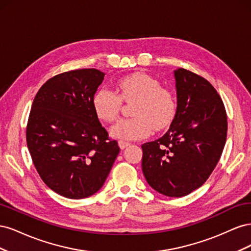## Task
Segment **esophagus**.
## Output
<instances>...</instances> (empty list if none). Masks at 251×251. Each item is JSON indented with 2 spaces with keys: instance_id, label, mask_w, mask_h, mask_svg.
Listing matches in <instances>:
<instances>
[{
  "instance_id": "34e87169",
  "label": "esophagus",
  "mask_w": 251,
  "mask_h": 251,
  "mask_svg": "<svg viewBox=\"0 0 251 251\" xmlns=\"http://www.w3.org/2000/svg\"><path fill=\"white\" fill-rule=\"evenodd\" d=\"M118 144H119V148H120L121 150H125L126 147L130 146V142L124 141V140H119V141H118Z\"/></svg>"
}]
</instances>
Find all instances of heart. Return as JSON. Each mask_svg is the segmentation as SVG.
<instances>
[{
    "instance_id": "obj_1",
    "label": "heart",
    "mask_w": 251,
    "mask_h": 251,
    "mask_svg": "<svg viewBox=\"0 0 251 251\" xmlns=\"http://www.w3.org/2000/svg\"><path fill=\"white\" fill-rule=\"evenodd\" d=\"M117 94L101 88L92 98V108L98 119L113 123L119 115L121 101L132 102L133 117L121 119L111 127V135L120 140L147 137L151 128L162 131L169 127L177 113V98L172 90L161 87L155 77L136 72L116 82Z\"/></svg>"
}]
</instances>
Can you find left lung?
I'll list each match as a JSON object with an SVG mask.
<instances>
[{
    "mask_svg": "<svg viewBox=\"0 0 251 251\" xmlns=\"http://www.w3.org/2000/svg\"><path fill=\"white\" fill-rule=\"evenodd\" d=\"M177 113L161 138L143 143L142 172L155 191L184 197L202 186L221 158L227 136L222 98L186 69L175 71Z\"/></svg>",
    "mask_w": 251,
    "mask_h": 251,
    "instance_id": "8db88e82",
    "label": "left lung"
}]
</instances>
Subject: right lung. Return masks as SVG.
<instances>
[{"label":"right lung","mask_w":251,"mask_h":251,"mask_svg":"<svg viewBox=\"0 0 251 251\" xmlns=\"http://www.w3.org/2000/svg\"><path fill=\"white\" fill-rule=\"evenodd\" d=\"M103 76L97 69L55 75L31 105L29 153L45 184L66 198L83 199L100 191L120 151L92 108Z\"/></svg>","instance_id":"obj_1"}]
</instances>
